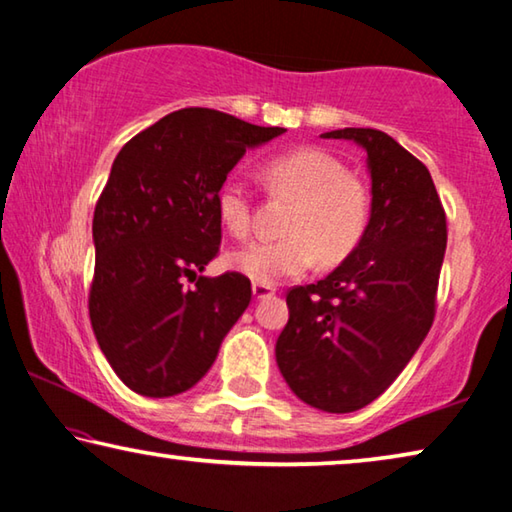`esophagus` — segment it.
I'll list each match as a JSON object with an SVG mask.
<instances>
[{"label":"esophagus","mask_w":512,"mask_h":512,"mask_svg":"<svg viewBox=\"0 0 512 512\" xmlns=\"http://www.w3.org/2000/svg\"><path fill=\"white\" fill-rule=\"evenodd\" d=\"M275 293V287L273 284H262V282H255L253 284V296L257 298V300H262V298H271Z\"/></svg>","instance_id":"obj_1"}]
</instances>
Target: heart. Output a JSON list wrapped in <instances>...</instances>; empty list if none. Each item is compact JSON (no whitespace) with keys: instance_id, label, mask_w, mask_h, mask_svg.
<instances>
[{"instance_id":"obj_1","label":"heart","mask_w":512,"mask_h":512,"mask_svg":"<svg viewBox=\"0 0 512 512\" xmlns=\"http://www.w3.org/2000/svg\"><path fill=\"white\" fill-rule=\"evenodd\" d=\"M266 192L291 201L284 239L262 241L230 257V266L253 282L275 284L318 264L343 262L361 244L370 223V189L357 173L323 149L302 146L266 160L259 169ZM216 210L232 237L253 232V201L244 185L225 183Z\"/></svg>"}]
</instances>
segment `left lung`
<instances>
[{"label":"left lung","mask_w":512,"mask_h":512,"mask_svg":"<svg viewBox=\"0 0 512 512\" xmlns=\"http://www.w3.org/2000/svg\"><path fill=\"white\" fill-rule=\"evenodd\" d=\"M368 153L370 223L325 280L287 293L289 323L275 359L293 393L327 413H350L386 391L436 316L447 246L445 207L424 164L375 128H341Z\"/></svg>","instance_id":"1"}]
</instances>
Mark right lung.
Wrapping results in <instances>:
<instances>
[{
    "label": "right lung",
    "instance_id": "add662e5",
    "mask_svg": "<svg viewBox=\"0 0 512 512\" xmlns=\"http://www.w3.org/2000/svg\"><path fill=\"white\" fill-rule=\"evenodd\" d=\"M284 128L183 108L128 140L94 207L88 296L94 336L117 377L144 397L185 393L250 305V280L198 275L221 246L216 194L246 149ZM185 279L197 280L185 290Z\"/></svg>",
    "mask_w": 512,
    "mask_h": 512
}]
</instances>
